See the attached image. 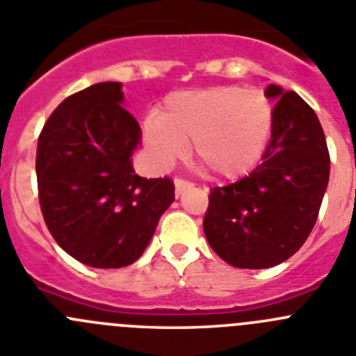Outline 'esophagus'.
I'll return each instance as SVG.
<instances>
[{"label": "esophagus", "instance_id": "1", "mask_svg": "<svg viewBox=\"0 0 356 356\" xmlns=\"http://www.w3.org/2000/svg\"><path fill=\"white\" fill-rule=\"evenodd\" d=\"M174 184H175V195H181L182 191H184V189H188V188H191V182H188V181H184V179H175L174 181Z\"/></svg>", "mask_w": 356, "mask_h": 356}]
</instances>
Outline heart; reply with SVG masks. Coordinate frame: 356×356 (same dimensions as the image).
<instances>
[{
    "instance_id": "b5f03b06",
    "label": "heart",
    "mask_w": 356,
    "mask_h": 356,
    "mask_svg": "<svg viewBox=\"0 0 356 356\" xmlns=\"http://www.w3.org/2000/svg\"><path fill=\"white\" fill-rule=\"evenodd\" d=\"M272 105L257 89L214 86L172 92L159 114L144 124V140L159 167H172L188 154L211 174L237 179L257 165L272 129Z\"/></svg>"
}]
</instances>
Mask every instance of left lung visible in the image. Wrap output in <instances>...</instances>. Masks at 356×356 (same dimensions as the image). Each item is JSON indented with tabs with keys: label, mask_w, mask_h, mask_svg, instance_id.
Here are the masks:
<instances>
[{
	"label": "left lung",
	"mask_w": 356,
	"mask_h": 356,
	"mask_svg": "<svg viewBox=\"0 0 356 356\" xmlns=\"http://www.w3.org/2000/svg\"><path fill=\"white\" fill-rule=\"evenodd\" d=\"M275 99L264 161L248 177L211 189L207 242L232 267L268 268L293 257L313 230L330 175L325 133L295 91L270 84Z\"/></svg>",
	"instance_id": "obj_1"
}]
</instances>
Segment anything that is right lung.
<instances>
[{"label":"right lung","instance_id":"add662e5","mask_svg":"<svg viewBox=\"0 0 356 356\" xmlns=\"http://www.w3.org/2000/svg\"><path fill=\"white\" fill-rule=\"evenodd\" d=\"M121 82L89 86L59 103L36 147L43 219L70 257L95 268L137 261L174 202L168 177L135 174L140 126L122 107Z\"/></svg>","mask_w":356,"mask_h":356}]
</instances>
